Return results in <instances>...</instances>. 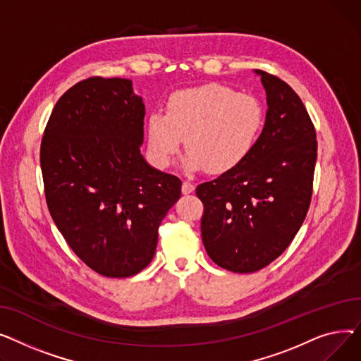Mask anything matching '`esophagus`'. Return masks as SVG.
I'll list each match as a JSON object with an SVG mask.
<instances>
[{
    "mask_svg": "<svg viewBox=\"0 0 361 361\" xmlns=\"http://www.w3.org/2000/svg\"><path fill=\"white\" fill-rule=\"evenodd\" d=\"M194 190H195V186H194V183H190V182H188V180H185V182L182 183V194H183V195L192 194Z\"/></svg>",
    "mask_w": 361,
    "mask_h": 361,
    "instance_id": "obj_1",
    "label": "esophagus"
}]
</instances>
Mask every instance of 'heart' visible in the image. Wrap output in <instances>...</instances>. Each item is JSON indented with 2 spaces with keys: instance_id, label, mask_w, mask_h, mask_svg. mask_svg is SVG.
<instances>
[{
  "instance_id": "obj_1",
  "label": "heart",
  "mask_w": 361,
  "mask_h": 361,
  "mask_svg": "<svg viewBox=\"0 0 361 361\" xmlns=\"http://www.w3.org/2000/svg\"><path fill=\"white\" fill-rule=\"evenodd\" d=\"M265 112L250 94L221 84L179 90L169 99L166 112H153L147 137L157 164L169 166L182 140L188 172L220 175L238 167L252 153L262 133Z\"/></svg>"
}]
</instances>
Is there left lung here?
<instances>
[{"instance_id": "1", "label": "left lung", "mask_w": 361, "mask_h": 361, "mask_svg": "<svg viewBox=\"0 0 361 361\" xmlns=\"http://www.w3.org/2000/svg\"><path fill=\"white\" fill-rule=\"evenodd\" d=\"M268 111L252 153L238 167L197 186L208 257L233 272L277 259L303 224L312 198L317 142L300 97L261 70Z\"/></svg>"}]
</instances>
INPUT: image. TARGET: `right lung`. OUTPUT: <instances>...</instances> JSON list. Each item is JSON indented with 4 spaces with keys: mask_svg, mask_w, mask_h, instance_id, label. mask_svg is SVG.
Returning <instances> with one entry per match:
<instances>
[{
    "mask_svg": "<svg viewBox=\"0 0 361 361\" xmlns=\"http://www.w3.org/2000/svg\"><path fill=\"white\" fill-rule=\"evenodd\" d=\"M142 97L128 78L92 77L61 96L40 145L49 213L75 255L104 277L152 262L179 178L147 163Z\"/></svg>",
    "mask_w": 361,
    "mask_h": 361,
    "instance_id": "add662e5",
    "label": "right lung"
}]
</instances>
